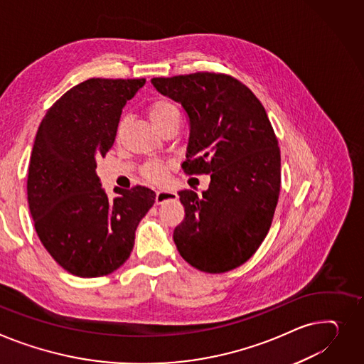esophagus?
I'll use <instances>...</instances> for the list:
<instances>
[{
	"instance_id": "esophagus-1",
	"label": "esophagus",
	"mask_w": 364,
	"mask_h": 364,
	"mask_svg": "<svg viewBox=\"0 0 364 364\" xmlns=\"http://www.w3.org/2000/svg\"><path fill=\"white\" fill-rule=\"evenodd\" d=\"M176 199H177V193H176V191L159 190V191H156L155 203H156V205H162L164 202H168V200H176Z\"/></svg>"
}]
</instances>
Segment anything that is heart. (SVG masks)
Segmentation results:
<instances>
[{
    "label": "heart",
    "mask_w": 364,
    "mask_h": 364,
    "mask_svg": "<svg viewBox=\"0 0 364 364\" xmlns=\"http://www.w3.org/2000/svg\"><path fill=\"white\" fill-rule=\"evenodd\" d=\"M148 114H149V119L152 121V124L158 130H162L171 124H180V119H181L178 108L173 102H169L166 100H159V101L152 102L148 108ZM121 127L123 126L118 127V132H121ZM143 174H144V177L152 180V181H159L162 178L164 171H162V166L159 164L152 162V164L144 166Z\"/></svg>",
    "instance_id": "1"
}]
</instances>
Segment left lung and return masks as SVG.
Wrapping results in <instances>:
<instances>
[{"instance_id": "8db88e82", "label": "left lung", "mask_w": 364, "mask_h": 364, "mask_svg": "<svg viewBox=\"0 0 364 364\" xmlns=\"http://www.w3.org/2000/svg\"><path fill=\"white\" fill-rule=\"evenodd\" d=\"M151 83L187 115L184 173L210 174L202 196L178 191L186 216L174 230L177 250L199 271H231L259 249L278 203L281 155L269 118L231 76L195 73Z\"/></svg>"}]
</instances>
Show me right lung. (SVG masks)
<instances>
[{
  "mask_svg": "<svg viewBox=\"0 0 364 364\" xmlns=\"http://www.w3.org/2000/svg\"><path fill=\"white\" fill-rule=\"evenodd\" d=\"M144 79H89L65 92L38 129L28 200L43 247L67 272H114L134 246L141 218L155 203L148 187L114 190L109 199L96 159L114 144L121 112Z\"/></svg>",
  "mask_w": 364,
  "mask_h": 364,
  "instance_id": "obj_1",
  "label": "right lung"
}]
</instances>
